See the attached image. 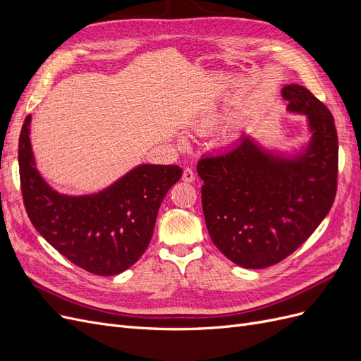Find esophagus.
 <instances>
[{
    "label": "esophagus",
    "instance_id": "obj_1",
    "mask_svg": "<svg viewBox=\"0 0 361 361\" xmlns=\"http://www.w3.org/2000/svg\"><path fill=\"white\" fill-rule=\"evenodd\" d=\"M182 179L185 182H194L195 180V173L191 169H185L183 174H182Z\"/></svg>",
    "mask_w": 361,
    "mask_h": 361
}]
</instances>
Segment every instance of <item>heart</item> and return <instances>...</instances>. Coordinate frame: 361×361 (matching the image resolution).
Segmentation results:
<instances>
[{"instance_id": "1", "label": "heart", "mask_w": 361, "mask_h": 361, "mask_svg": "<svg viewBox=\"0 0 361 361\" xmlns=\"http://www.w3.org/2000/svg\"><path fill=\"white\" fill-rule=\"evenodd\" d=\"M220 118H221V114H212V116H206L204 118H202V120H200V125H202V126H209V125L215 123L216 120H220ZM179 141H180V143H185V140H183V138H179Z\"/></svg>"}]
</instances>
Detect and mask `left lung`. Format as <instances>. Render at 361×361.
<instances>
[{
	"mask_svg": "<svg viewBox=\"0 0 361 361\" xmlns=\"http://www.w3.org/2000/svg\"><path fill=\"white\" fill-rule=\"evenodd\" d=\"M288 113L305 117L309 141L283 152L251 134L202 158V204L215 247L233 264L259 269L293 253L330 212L337 188V133L321 101L301 85L281 89Z\"/></svg>",
	"mask_w": 361,
	"mask_h": 361,
	"instance_id": "left-lung-1",
	"label": "left lung"
}]
</instances>
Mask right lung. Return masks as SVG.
<instances>
[{"label": "right lung", "mask_w": 361, "mask_h": 361, "mask_svg": "<svg viewBox=\"0 0 361 361\" xmlns=\"http://www.w3.org/2000/svg\"><path fill=\"white\" fill-rule=\"evenodd\" d=\"M31 116L19 135V174L25 209L36 231L72 264L116 276L143 256L159 206L182 176L179 166L140 164L101 191L72 195L54 190L36 167Z\"/></svg>", "instance_id": "right-lung-1"}]
</instances>
